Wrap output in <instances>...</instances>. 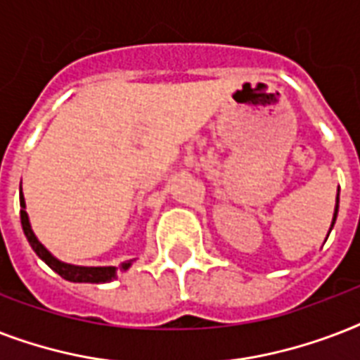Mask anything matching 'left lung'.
<instances>
[{
  "mask_svg": "<svg viewBox=\"0 0 360 360\" xmlns=\"http://www.w3.org/2000/svg\"><path fill=\"white\" fill-rule=\"evenodd\" d=\"M338 200V198H336ZM336 213H338V202H336V209H335V219H333V224H330V230H333V226H335V220H336Z\"/></svg>",
  "mask_w": 360,
  "mask_h": 360,
  "instance_id": "left-lung-1",
  "label": "left lung"
}]
</instances>
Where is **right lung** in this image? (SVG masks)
I'll use <instances>...</instances> for the list:
<instances>
[{
  "label": "right lung",
  "mask_w": 360,
  "mask_h": 360,
  "mask_svg": "<svg viewBox=\"0 0 360 360\" xmlns=\"http://www.w3.org/2000/svg\"><path fill=\"white\" fill-rule=\"evenodd\" d=\"M20 220H22V228H24V233L30 240L31 248L35 250V254L41 257L42 262L46 263L48 267L53 269L59 276H63L65 280L69 282H91V284H103V282H110L117 276V269L115 267H76V265H69V263H61L59 259L50 254V252L44 248V246L37 240L35 233L31 230L30 219H27V213H25V202L24 194L20 192ZM130 267V262L121 263L120 271Z\"/></svg>",
  "instance_id": "1"
}]
</instances>
